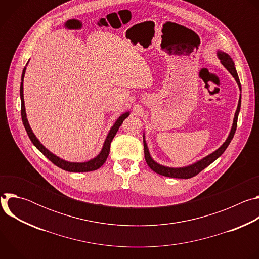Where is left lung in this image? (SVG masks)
Instances as JSON below:
<instances>
[{
  "mask_svg": "<svg viewBox=\"0 0 259 259\" xmlns=\"http://www.w3.org/2000/svg\"><path fill=\"white\" fill-rule=\"evenodd\" d=\"M218 57L223 62V64L227 67V69L232 73L233 77L235 78V80L237 81L239 88L241 90V83L238 77V73L235 67V63L233 61V59L231 58L230 55H228L225 52H218ZM240 108H241V97L239 99V103H238V107L236 110V114H235V119H234V124L231 130V133L227 139V141L221 145L217 151H215L214 153H212L211 155L207 156L206 158H204L203 160L197 162L196 164L189 166V167H184V168H168V167H164L161 166L159 164H157L150 156L149 150H147V145L145 143V140L143 139V147H144V158L146 161V164L149 165V167L155 171L156 173L163 175V176H167V177H173V178H183V179H189L192 178L194 176H196L197 174H199L203 169H205L206 167H208L211 163H213L217 158H219L221 155L224 154V152L227 150V147L229 146L230 142L232 141L235 133H236V129H237V123H238V116H239V112H240Z\"/></svg>",
  "mask_w": 259,
  "mask_h": 259,
  "instance_id": "left-lung-1",
  "label": "left lung"
}]
</instances>
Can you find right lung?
<instances>
[{
  "label": "right lung",
  "mask_w": 259,
  "mask_h": 259,
  "mask_svg": "<svg viewBox=\"0 0 259 259\" xmlns=\"http://www.w3.org/2000/svg\"><path fill=\"white\" fill-rule=\"evenodd\" d=\"M24 72H25V67L23 68V71H22V76H21V81H23V77H24ZM20 98H21V118H22V123H23V126L26 130V133L29 137V139L31 140V142L33 143V145L38 149L45 157H47L54 165H56L57 167L61 168L62 170H65V171H69V172H88V171H94V170H97L98 168H100L104 162L106 161L107 157H108V154H109V150H110V143H112V140L113 138L115 137V135L117 134L120 126L122 125L123 121L129 116V113H126L124 115H122L118 121L115 123V125L113 126V128L110 129L105 141H104V144H103V147H102V151L101 153L96 157L94 158L93 160H90L89 162H86V163H70V162H66V161H63L61 159H59L58 157H56L55 155H53L52 153H50L45 146H43V144L36 139V137L34 136V134L32 133L29 125H28V122H27V119H26V115H25V108H24V100H23V83L21 82L20 84Z\"/></svg>",
  "instance_id": "obj_1"
}]
</instances>
